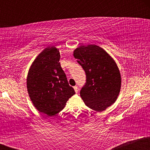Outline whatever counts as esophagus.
<instances>
[{"label":"esophagus","instance_id":"esophagus-1","mask_svg":"<svg viewBox=\"0 0 150 150\" xmlns=\"http://www.w3.org/2000/svg\"><path fill=\"white\" fill-rule=\"evenodd\" d=\"M74 89H75V92H76V93L79 92V88H78V87H77V86H75V87H74Z\"/></svg>","mask_w":150,"mask_h":150}]
</instances>
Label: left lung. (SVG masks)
Masks as SVG:
<instances>
[{"mask_svg":"<svg viewBox=\"0 0 150 150\" xmlns=\"http://www.w3.org/2000/svg\"><path fill=\"white\" fill-rule=\"evenodd\" d=\"M73 56L86 74L80 96L89 108L100 112L112 105L119 94L121 77L116 62L97 45L81 46Z\"/></svg>","mask_w":150,"mask_h":150,"instance_id":"8db88e82","label":"left lung"}]
</instances>
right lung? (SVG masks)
<instances>
[{
  "mask_svg": "<svg viewBox=\"0 0 150 150\" xmlns=\"http://www.w3.org/2000/svg\"><path fill=\"white\" fill-rule=\"evenodd\" d=\"M58 49L46 48L31 65L27 87L31 101L41 113L52 116L63 109L75 94L62 69Z\"/></svg>",
  "mask_w": 150,
  "mask_h": 150,
  "instance_id": "obj_1",
  "label": "right lung"
}]
</instances>
